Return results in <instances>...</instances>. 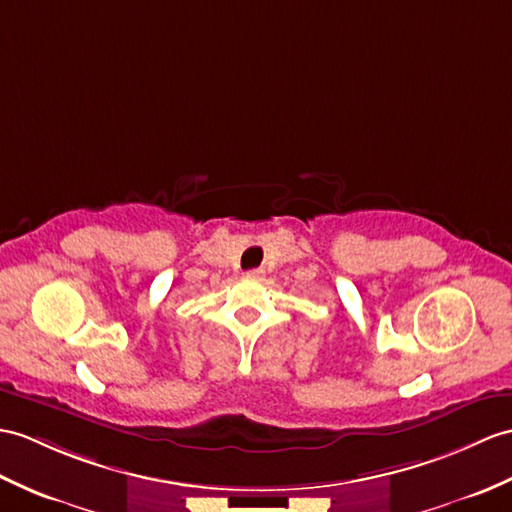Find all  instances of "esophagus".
I'll list each match as a JSON object with an SVG mask.
<instances>
[{"label":"esophagus","instance_id":"obj_1","mask_svg":"<svg viewBox=\"0 0 512 512\" xmlns=\"http://www.w3.org/2000/svg\"><path fill=\"white\" fill-rule=\"evenodd\" d=\"M246 277H248V279H261V277H264V270H261V268H253V270L246 272Z\"/></svg>","mask_w":512,"mask_h":512}]
</instances>
